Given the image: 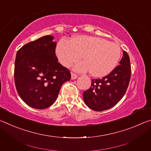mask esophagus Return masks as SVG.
<instances>
[{"label": "esophagus", "mask_w": 151, "mask_h": 151, "mask_svg": "<svg viewBox=\"0 0 151 151\" xmlns=\"http://www.w3.org/2000/svg\"><path fill=\"white\" fill-rule=\"evenodd\" d=\"M78 77V75L74 73H71V78L72 79H76Z\"/></svg>", "instance_id": "34e87169"}]
</instances>
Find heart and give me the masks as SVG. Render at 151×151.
Wrapping results in <instances>:
<instances>
[{
    "mask_svg": "<svg viewBox=\"0 0 151 151\" xmlns=\"http://www.w3.org/2000/svg\"><path fill=\"white\" fill-rule=\"evenodd\" d=\"M56 53L63 66L69 67L83 56L85 61L78 63L75 69L79 72L91 71L96 77L111 73L121 57V48L116 43L90 36H79L70 41L62 40L58 43Z\"/></svg>",
    "mask_w": 151,
    "mask_h": 151,
    "instance_id": "b5f03b06",
    "label": "heart"
}]
</instances>
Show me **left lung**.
<instances>
[{
	"label": "left lung",
	"instance_id": "obj_1",
	"mask_svg": "<svg viewBox=\"0 0 151 151\" xmlns=\"http://www.w3.org/2000/svg\"><path fill=\"white\" fill-rule=\"evenodd\" d=\"M131 76L129 56L123 51L120 65L111 73L102 78L92 79L91 87L83 93L85 104L95 111L112 108L124 95Z\"/></svg>",
	"mask_w": 151,
	"mask_h": 151
}]
</instances>
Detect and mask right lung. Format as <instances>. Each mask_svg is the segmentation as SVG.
Masks as SVG:
<instances>
[{
    "mask_svg": "<svg viewBox=\"0 0 151 151\" xmlns=\"http://www.w3.org/2000/svg\"><path fill=\"white\" fill-rule=\"evenodd\" d=\"M52 40L45 36L24 45L16 55L15 86L22 100L34 109L52 105L61 86L71 78L70 70L58 63Z\"/></svg>",
    "mask_w": 151,
    "mask_h": 151,
    "instance_id": "add662e5",
    "label": "right lung"
}]
</instances>
